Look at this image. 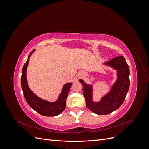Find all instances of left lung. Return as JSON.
I'll use <instances>...</instances> for the list:
<instances>
[{
  "mask_svg": "<svg viewBox=\"0 0 149 149\" xmlns=\"http://www.w3.org/2000/svg\"><path fill=\"white\" fill-rule=\"evenodd\" d=\"M116 71L117 78L110 90L99 101L93 100V86L83 79V92L88 109L98 115H106L117 110L123 103L129 88V68L123 56L116 57L103 64Z\"/></svg>",
  "mask_w": 149,
  "mask_h": 149,
  "instance_id": "1",
  "label": "left lung"
}]
</instances>
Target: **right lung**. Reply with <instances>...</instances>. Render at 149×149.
I'll list each match as a JSON object with an SVG mask.
<instances>
[{"mask_svg":"<svg viewBox=\"0 0 149 149\" xmlns=\"http://www.w3.org/2000/svg\"><path fill=\"white\" fill-rule=\"evenodd\" d=\"M35 51L31 52L28 56L27 61L23 66L21 76V86L26 101L33 110L45 116H55L59 115L66 107V98L68 94L72 83H68L63 85L61 91L57 100L54 102H49L37 96L30 89L26 78V70L29 63L30 57Z\"/></svg>","mask_w":149,"mask_h":149,"instance_id":"obj_1","label":"right lung"}]
</instances>
